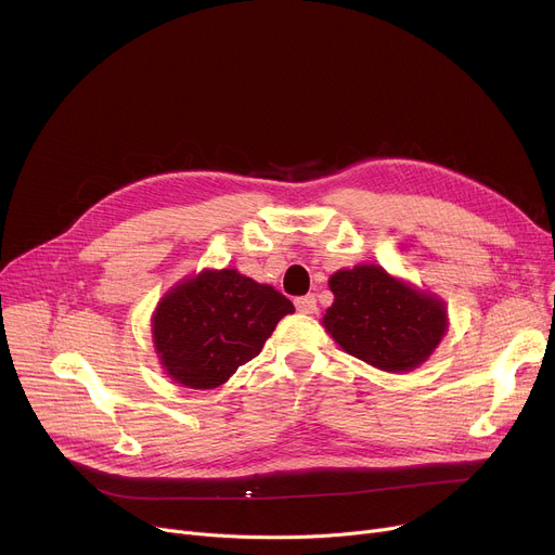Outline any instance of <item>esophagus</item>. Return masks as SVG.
Returning a JSON list of instances; mask_svg holds the SVG:
<instances>
[{
  "label": "esophagus",
  "mask_w": 555,
  "mask_h": 555,
  "mask_svg": "<svg viewBox=\"0 0 555 555\" xmlns=\"http://www.w3.org/2000/svg\"><path fill=\"white\" fill-rule=\"evenodd\" d=\"M295 306H297V310H299L301 314H312V312H317V299H314V295H306V297L295 299Z\"/></svg>",
  "instance_id": "obj_1"
}]
</instances>
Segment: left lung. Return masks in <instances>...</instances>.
I'll use <instances>...</instances> for the list:
<instances>
[{
	"label": "left lung",
	"instance_id": "1",
	"mask_svg": "<svg viewBox=\"0 0 555 555\" xmlns=\"http://www.w3.org/2000/svg\"><path fill=\"white\" fill-rule=\"evenodd\" d=\"M333 306L322 324L341 351L375 369L406 373L427 362L448 333L443 299L362 262L331 279Z\"/></svg>",
	"mask_w": 555,
	"mask_h": 555
}]
</instances>
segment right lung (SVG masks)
Returning <instances> with one entry per match:
<instances>
[{
  "label": "right lung",
  "mask_w": 555,
  "mask_h": 555,
  "mask_svg": "<svg viewBox=\"0 0 555 555\" xmlns=\"http://www.w3.org/2000/svg\"><path fill=\"white\" fill-rule=\"evenodd\" d=\"M295 306L238 270H202L159 299L153 344L162 369L189 389H216L260 353Z\"/></svg>",
  "instance_id": "right-lung-1"
}]
</instances>
